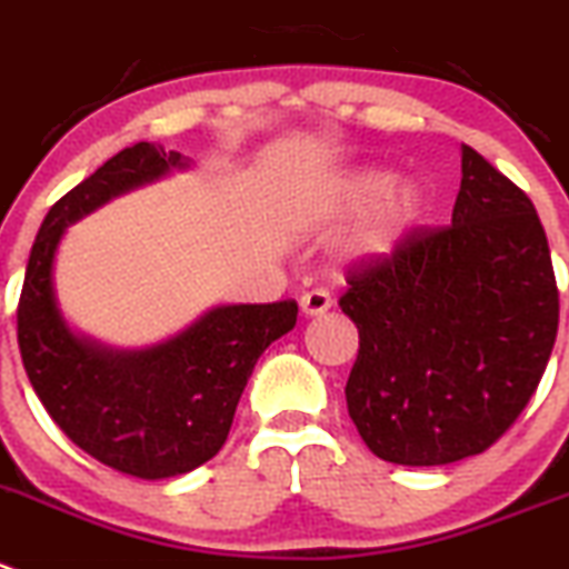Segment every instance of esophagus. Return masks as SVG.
Listing matches in <instances>:
<instances>
[{"mask_svg":"<svg viewBox=\"0 0 569 569\" xmlns=\"http://www.w3.org/2000/svg\"><path fill=\"white\" fill-rule=\"evenodd\" d=\"M329 307H332V296L323 288L307 290V293L301 296V312H305V316H323Z\"/></svg>","mask_w":569,"mask_h":569,"instance_id":"1","label":"esophagus"}]
</instances>
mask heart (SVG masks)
Listing matches in <instances>:
<instances>
[{"mask_svg": "<svg viewBox=\"0 0 569 569\" xmlns=\"http://www.w3.org/2000/svg\"><path fill=\"white\" fill-rule=\"evenodd\" d=\"M343 203L349 209H366L375 203L366 223L357 231L355 246L360 253H380L410 223L419 209V194L410 187L388 189V176L382 172H360L346 181Z\"/></svg>", "mask_w": 569, "mask_h": 569, "instance_id": "1", "label": "heart"}]
</instances>
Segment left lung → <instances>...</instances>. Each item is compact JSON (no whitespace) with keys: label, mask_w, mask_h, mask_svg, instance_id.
I'll return each mask as SVG.
<instances>
[{"label":"left lung","mask_w":569,"mask_h":569,"mask_svg":"<svg viewBox=\"0 0 569 569\" xmlns=\"http://www.w3.org/2000/svg\"><path fill=\"white\" fill-rule=\"evenodd\" d=\"M452 223L346 268L360 349L346 405L377 458L480 456L531 402L559 332V288L531 198L463 144Z\"/></svg>","instance_id":"left-lung-1"}]
</instances>
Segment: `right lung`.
<instances>
[{"label":"right lung","mask_w":569,"mask_h":569,"mask_svg":"<svg viewBox=\"0 0 569 569\" xmlns=\"http://www.w3.org/2000/svg\"><path fill=\"white\" fill-rule=\"evenodd\" d=\"M176 164H183L181 153L137 142L56 200L32 242L16 307L21 362L52 421L86 456L144 480L176 478L218 456L259 355L299 316L293 299L218 307L178 338L126 355L63 327L52 296L63 229Z\"/></svg>","instance_id":"1"}]
</instances>
